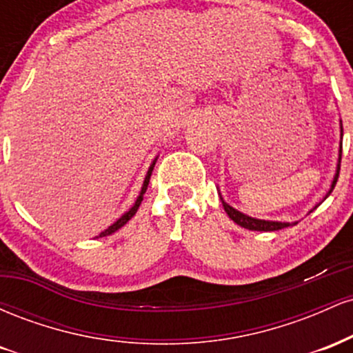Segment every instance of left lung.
Listing matches in <instances>:
<instances>
[{
    "label": "left lung",
    "instance_id": "8db88e82",
    "mask_svg": "<svg viewBox=\"0 0 353 353\" xmlns=\"http://www.w3.org/2000/svg\"><path fill=\"white\" fill-rule=\"evenodd\" d=\"M342 136H343V128H342V121H340V149H339V163H337V169H335V176H334V181H332L330 184V189L327 190V194L323 196L322 201H325L327 197L330 196L332 190H334L335 184H337V179H339V172H340V161H342ZM219 196H221V192H219ZM221 202L222 205H224V210L228 212V216L232 219L234 222H236L237 225H241V228L244 229H249V230H261V232H270V230H281L283 228H289V225H295L297 222H281V221H264V219H255V217H250L247 216V214L241 212V210L234 209L232 205H229L228 202L222 199L221 196ZM320 204V202H319ZM317 204V205H319ZM315 205V208H317ZM314 208V209H315ZM314 209L309 210V214L312 212Z\"/></svg>",
    "mask_w": 353,
    "mask_h": 353
}]
</instances>
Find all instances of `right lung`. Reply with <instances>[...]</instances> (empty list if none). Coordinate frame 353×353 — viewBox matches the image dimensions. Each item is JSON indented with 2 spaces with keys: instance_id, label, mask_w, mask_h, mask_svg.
<instances>
[{
  "instance_id": "1",
  "label": "right lung",
  "mask_w": 353,
  "mask_h": 353,
  "mask_svg": "<svg viewBox=\"0 0 353 353\" xmlns=\"http://www.w3.org/2000/svg\"><path fill=\"white\" fill-rule=\"evenodd\" d=\"M156 161H157V157H156V159L152 161L151 165H149V169H148V174H145V177H144V182H143V188H141V192H139V196H137V199H136V202H134V205H132V208L129 209L128 212H124L123 216H121L119 219H117V221L114 222V224H112V225H109V228H108L106 230H103V232H101L98 237H106V236H111L112 232H116V230H119L121 228H123V225L125 224V222H128L129 219H131V217L134 216V214L137 212V209H139L141 202H143V197H144V194H145V189H148V185H149V179H151V174H152V169H154V165H156Z\"/></svg>"
}]
</instances>
